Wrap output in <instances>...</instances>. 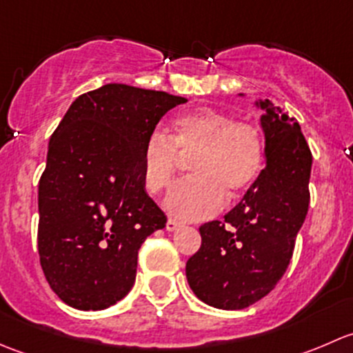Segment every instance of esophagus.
I'll list each match as a JSON object with an SVG mask.
<instances>
[{
	"mask_svg": "<svg viewBox=\"0 0 353 353\" xmlns=\"http://www.w3.org/2000/svg\"><path fill=\"white\" fill-rule=\"evenodd\" d=\"M179 227H181V222H177V220H174V219H169L165 223V229L169 230V232H174V230H177Z\"/></svg>",
	"mask_w": 353,
	"mask_h": 353,
	"instance_id": "esophagus-1",
	"label": "esophagus"
}]
</instances>
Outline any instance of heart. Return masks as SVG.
<instances>
[{
  "instance_id": "b5f03b06",
  "label": "heart",
  "mask_w": 353,
  "mask_h": 353,
  "mask_svg": "<svg viewBox=\"0 0 353 353\" xmlns=\"http://www.w3.org/2000/svg\"><path fill=\"white\" fill-rule=\"evenodd\" d=\"M169 138L152 133L140 154L141 179L148 193L159 194L172 183L181 157L191 159L193 177L176 184L163 201L179 220H205L223 208L227 194L243 196L263 169L265 147L254 124L230 114L199 108L177 114Z\"/></svg>"
}]
</instances>
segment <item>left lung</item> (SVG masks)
Instances as JSON below:
<instances>
[{"label": "left lung", "instance_id": "8db88e82", "mask_svg": "<svg viewBox=\"0 0 353 353\" xmlns=\"http://www.w3.org/2000/svg\"><path fill=\"white\" fill-rule=\"evenodd\" d=\"M256 108L263 110L265 169L223 222L199 227L201 248L186 263L194 295L225 311L249 307L275 288L309 208L312 155L301 126L268 99Z\"/></svg>", "mask_w": 353, "mask_h": 353}]
</instances>
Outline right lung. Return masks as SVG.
<instances>
[{
  "mask_svg": "<svg viewBox=\"0 0 353 353\" xmlns=\"http://www.w3.org/2000/svg\"><path fill=\"white\" fill-rule=\"evenodd\" d=\"M188 102L108 83L80 95L52 133L39 181V256L68 305L101 311L137 279L138 251L167 216L145 191L140 154L163 114Z\"/></svg>",
  "mask_w": 353,
  "mask_h": 353,
  "instance_id": "1",
  "label": "right lung"
}]
</instances>
